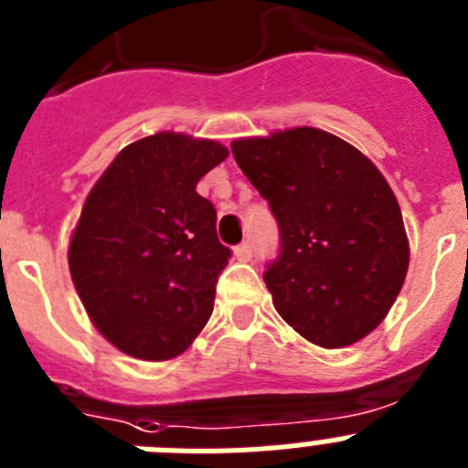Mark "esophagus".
I'll use <instances>...</instances> for the list:
<instances>
[{"label": "esophagus", "mask_w": 468, "mask_h": 468, "mask_svg": "<svg viewBox=\"0 0 468 468\" xmlns=\"http://www.w3.org/2000/svg\"><path fill=\"white\" fill-rule=\"evenodd\" d=\"M234 255H237V260H243V262H248V260L253 258V246L248 241L239 243L237 248H234Z\"/></svg>", "instance_id": "1"}]
</instances>
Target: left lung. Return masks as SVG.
<instances>
[{"instance_id": "left-lung-1", "label": "left lung", "mask_w": 468, "mask_h": 468, "mask_svg": "<svg viewBox=\"0 0 468 468\" xmlns=\"http://www.w3.org/2000/svg\"><path fill=\"white\" fill-rule=\"evenodd\" d=\"M231 154L279 225L264 283L281 318L325 349L373 333L410 262L399 201L373 161L309 126L234 140Z\"/></svg>"}]
</instances>
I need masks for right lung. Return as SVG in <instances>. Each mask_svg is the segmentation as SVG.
Masks as SVG:
<instances>
[{"label": "right lung", "instance_id": "add662e5", "mask_svg": "<svg viewBox=\"0 0 468 468\" xmlns=\"http://www.w3.org/2000/svg\"><path fill=\"white\" fill-rule=\"evenodd\" d=\"M227 154L213 140L150 135L123 147L86 198L69 274L95 328L128 356L166 361L208 324L231 250L197 183Z\"/></svg>", "mask_w": 468, "mask_h": 468}]
</instances>
